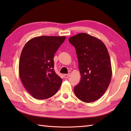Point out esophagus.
<instances>
[{
  "mask_svg": "<svg viewBox=\"0 0 131 131\" xmlns=\"http://www.w3.org/2000/svg\"><path fill=\"white\" fill-rule=\"evenodd\" d=\"M70 76V74H64L63 77L65 78H68Z\"/></svg>",
  "mask_w": 131,
  "mask_h": 131,
  "instance_id": "34e87169",
  "label": "esophagus"
}]
</instances>
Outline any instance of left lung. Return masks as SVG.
<instances>
[{"label": "left lung", "mask_w": 131, "mask_h": 131, "mask_svg": "<svg viewBox=\"0 0 131 131\" xmlns=\"http://www.w3.org/2000/svg\"><path fill=\"white\" fill-rule=\"evenodd\" d=\"M76 49L81 79L74 88L78 99L84 102L95 101L103 96L112 79L109 54L102 41L86 33L69 39Z\"/></svg>", "instance_id": "8db88e82"}]
</instances>
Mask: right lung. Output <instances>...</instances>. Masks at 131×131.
Segmentation results:
<instances>
[{
	"mask_svg": "<svg viewBox=\"0 0 131 131\" xmlns=\"http://www.w3.org/2000/svg\"><path fill=\"white\" fill-rule=\"evenodd\" d=\"M65 38L57 36L35 37L23 48L19 62V77L34 98H50L60 88L62 80L53 69V57Z\"/></svg>",
	"mask_w": 131,
	"mask_h": 131,
	"instance_id": "obj_1",
	"label": "right lung"
}]
</instances>
